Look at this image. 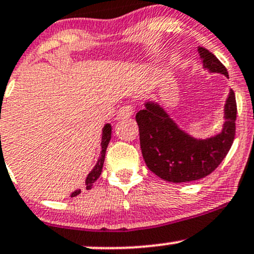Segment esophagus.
Segmentation results:
<instances>
[{
	"label": "esophagus",
	"instance_id": "obj_1",
	"mask_svg": "<svg viewBox=\"0 0 254 254\" xmlns=\"http://www.w3.org/2000/svg\"><path fill=\"white\" fill-rule=\"evenodd\" d=\"M133 112H135V106L131 104H127L119 108V112H118V116H117V118L118 119L129 118V117L132 116Z\"/></svg>",
	"mask_w": 254,
	"mask_h": 254
}]
</instances>
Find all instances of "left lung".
<instances>
[{
	"mask_svg": "<svg viewBox=\"0 0 254 254\" xmlns=\"http://www.w3.org/2000/svg\"><path fill=\"white\" fill-rule=\"evenodd\" d=\"M204 67L229 77L227 68L206 48L199 47ZM136 113L140 144L146 165L161 180L183 183L200 180L218 168L235 138V94L230 90L224 106L225 123L221 133L206 140L191 137L158 104L148 101Z\"/></svg>",
	"mask_w": 254,
	"mask_h": 254,
	"instance_id": "8db88e82",
	"label": "left lung"
}]
</instances>
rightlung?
Wrapping results in <instances>:
<instances>
[{"mask_svg":"<svg viewBox=\"0 0 254 254\" xmlns=\"http://www.w3.org/2000/svg\"><path fill=\"white\" fill-rule=\"evenodd\" d=\"M111 132H112V127H111L110 124H106L104 127V129H102V140H101V147H102V150H101V155H100L99 160H97L96 165L94 166V169L91 170L90 174L88 175V177H86L85 180V186H86V189H91L94 186V182L97 180V178L100 177V175H101V171H102V166H104V161H105V155H106V149H107V146L108 143H110V140H111ZM80 193V189H78V190H74L73 193L71 194V196H77L78 194Z\"/></svg>","mask_w":254,"mask_h":254,"instance_id":"obj_1","label":"right lung"}]
</instances>
